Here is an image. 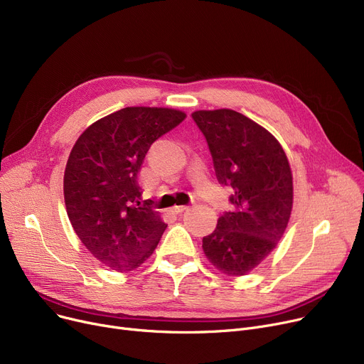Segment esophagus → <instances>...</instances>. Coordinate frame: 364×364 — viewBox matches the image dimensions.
Returning a JSON list of instances; mask_svg holds the SVG:
<instances>
[{
  "instance_id": "obj_1",
  "label": "esophagus",
  "mask_w": 364,
  "mask_h": 364,
  "mask_svg": "<svg viewBox=\"0 0 364 364\" xmlns=\"http://www.w3.org/2000/svg\"><path fill=\"white\" fill-rule=\"evenodd\" d=\"M188 206H186V205H178V206H174V208H172V211H174L176 214H183L184 211H186V209H187Z\"/></svg>"
}]
</instances>
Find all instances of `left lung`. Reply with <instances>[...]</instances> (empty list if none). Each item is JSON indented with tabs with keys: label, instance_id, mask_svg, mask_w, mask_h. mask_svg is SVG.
I'll list each match as a JSON object with an SVG mask.
<instances>
[{
	"label": "left lung",
	"instance_id": "8db88e82",
	"mask_svg": "<svg viewBox=\"0 0 364 364\" xmlns=\"http://www.w3.org/2000/svg\"><path fill=\"white\" fill-rule=\"evenodd\" d=\"M192 118L211 150L217 178L230 186V211L202 239L206 258L227 276H243L269 255L288 225L292 172L272 134L230 110H198Z\"/></svg>",
	"mask_w": 364,
	"mask_h": 364
}]
</instances>
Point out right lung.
<instances>
[{"label": "right lung", "instance_id": "right-lung-1", "mask_svg": "<svg viewBox=\"0 0 364 364\" xmlns=\"http://www.w3.org/2000/svg\"><path fill=\"white\" fill-rule=\"evenodd\" d=\"M186 113L125 107L94 122L76 140L65 169L68 217L87 250L121 273L140 267L166 224L143 200L139 172L150 146Z\"/></svg>", "mask_w": 364, "mask_h": 364}]
</instances>
